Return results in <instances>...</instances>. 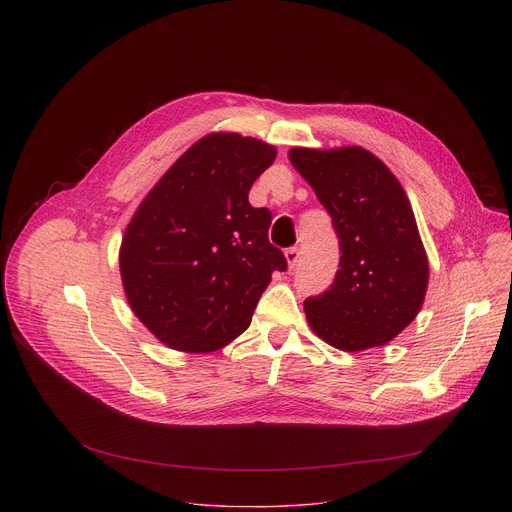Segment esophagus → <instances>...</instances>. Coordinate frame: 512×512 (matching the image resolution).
<instances>
[{
    "instance_id": "obj_1",
    "label": "esophagus",
    "mask_w": 512,
    "mask_h": 512,
    "mask_svg": "<svg viewBox=\"0 0 512 512\" xmlns=\"http://www.w3.org/2000/svg\"><path fill=\"white\" fill-rule=\"evenodd\" d=\"M285 261L289 267H296L300 263V249L298 247H291L285 251Z\"/></svg>"
}]
</instances>
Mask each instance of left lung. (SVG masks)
<instances>
[{"label": "left lung", "instance_id": "1", "mask_svg": "<svg viewBox=\"0 0 512 512\" xmlns=\"http://www.w3.org/2000/svg\"><path fill=\"white\" fill-rule=\"evenodd\" d=\"M289 162L332 216L342 253L332 285L304 302L310 328L344 352L387 344L415 320L429 279L403 186L358 145L294 148Z\"/></svg>", "mask_w": 512, "mask_h": 512}]
</instances>
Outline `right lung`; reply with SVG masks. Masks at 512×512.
Returning a JSON list of instances; mask_svg holds the SVG:
<instances>
[{
  "label": "right lung",
  "instance_id": "add662e5",
  "mask_svg": "<svg viewBox=\"0 0 512 512\" xmlns=\"http://www.w3.org/2000/svg\"><path fill=\"white\" fill-rule=\"evenodd\" d=\"M273 145L208 133L186 150L129 221L119 269L125 298L160 342L214 352L241 336L283 253L269 243L271 212L249 204L273 164Z\"/></svg>",
  "mask_w": 512,
  "mask_h": 512
}]
</instances>
